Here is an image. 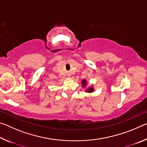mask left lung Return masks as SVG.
Returning a JSON list of instances; mask_svg holds the SVG:
<instances>
[{
    "instance_id": "left-lung-1",
    "label": "left lung",
    "mask_w": 147,
    "mask_h": 147,
    "mask_svg": "<svg viewBox=\"0 0 147 147\" xmlns=\"http://www.w3.org/2000/svg\"><path fill=\"white\" fill-rule=\"evenodd\" d=\"M86 81L85 80H83V82H82V85H84V86H85L86 85ZM93 91V88H90V89H89L88 90H87V91H88V92H92Z\"/></svg>"
}]
</instances>
